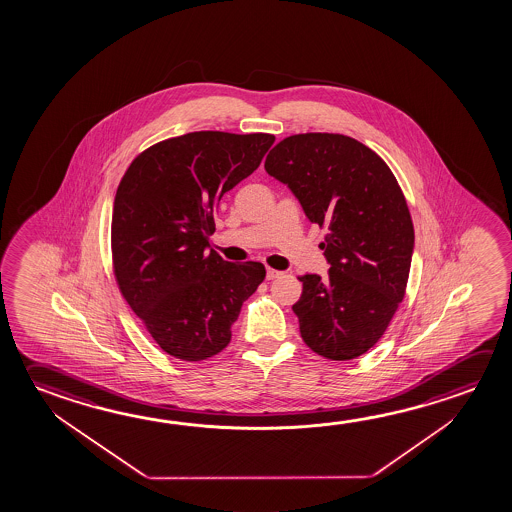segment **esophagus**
I'll return each mask as SVG.
<instances>
[{
    "label": "esophagus",
    "mask_w": 512,
    "mask_h": 512,
    "mask_svg": "<svg viewBox=\"0 0 512 512\" xmlns=\"http://www.w3.org/2000/svg\"><path fill=\"white\" fill-rule=\"evenodd\" d=\"M282 275H284V273L277 271V269L268 268V271H266V278H268V280H275V278L282 277Z\"/></svg>",
    "instance_id": "esophagus-1"
}]
</instances>
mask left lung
Here are the masks:
<instances>
[{"label": "left lung", "instance_id": "left-lung-1", "mask_svg": "<svg viewBox=\"0 0 512 512\" xmlns=\"http://www.w3.org/2000/svg\"><path fill=\"white\" fill-rule=\"evenodd\" d=\"M264 168L325 228L328 277L302 275L294 303L312 352L350 361L384 336L405 296L414 227L391 169L368 146L341 134H298L269 151Z\"/></svg>", "mask_w": 512, "mask_h": 512}]
</instances>
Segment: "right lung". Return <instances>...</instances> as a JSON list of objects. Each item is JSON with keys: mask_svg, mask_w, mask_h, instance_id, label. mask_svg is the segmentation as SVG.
<instances>
[{"mask_svg": "<svg viewBox=\"0 0 512 512\" xmlns=\"http://www.w3.org/2000/svg\"><path fill=\"white\" fill-rule=\"evenodd\" d=\"M271 134L191 132L144 150L121 178L112 212L119 291L164 352L205 361L266 277L260 262L234 264L209 250L223 194L252 175Z\"/></svg>", "mask_w": 512, "mask_h": 512, "instance_id": "right-lung-1", "label": "right lung"}]
</instances>
